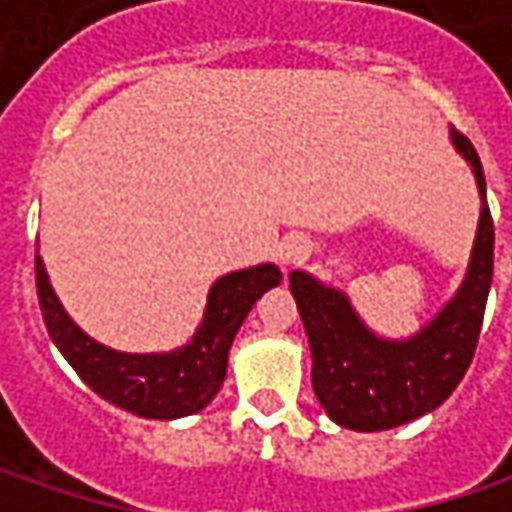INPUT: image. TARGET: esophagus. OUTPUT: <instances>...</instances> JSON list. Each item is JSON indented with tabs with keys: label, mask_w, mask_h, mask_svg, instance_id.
Segmentation results:
<instances>
[{
	"label": "esophagus",
	"mask_w": 512,
	"mask_h": 512,
	"mask_svg": "<svg viewBox=\"0 0 512 512\" xmlns=\"http://www.w3.org/2000/svg\"><path fill=\"white\" fill-rule=\"evenodd\" d=\"M279 259H282V265H302L310 259V242L302 239V236H290L282 250H279Z\"/></svg>",
	"instance_id": "1"
}]
</instances>
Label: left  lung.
<instances>
[{
    "label": "left lung",
    "instance_id": "8db88e82",
    "mask_svg": "<svg viewBox=\"0 0 512 512\" xmlns=\"http://www.w3.org/2000/svg\"><path fill=\"white\" fill-rule=\"evenodd\" d=\"M450 136L473 165L482 219L462 290L419 336L407 342L376 339L344 293L319 285L302 270L290 273V293L313 356V393L327 416L350 430H390L436 410L473 362L493 282V216L479 153L462 130L453 128Z\"/></svg>",
    "mask_w": 512,
    "mask_h": 512
}]
</instances>
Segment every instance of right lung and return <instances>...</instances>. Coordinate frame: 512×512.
Returning a JSON list of instances; mask_svg holds the SVG:
<instances>
[{"label": "right lung", "instance_id": "1", "mask_svg": "<svg viewBox=\"0 0 512 512\" xmlns=\"http://www.w3.org/2000/svg\"><path fill=\"white\" fill-rule=\"evenodd\" d=\"M282 282L276 265H259L222 276L210 287L205 322L193 342L173 353H116L96 344L70 322L48 273L36 256V296L42 319L59 353L79 373L96 396L145 419H179L199 413L222 387L227 373V353L256 299Z\"/></svg>", "mask_w": 512, "mask_h": 512}]
</instances>
